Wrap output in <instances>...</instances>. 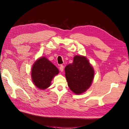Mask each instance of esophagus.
Wrapping results in <instances>:
<instances>
[{"mask_svg":"<svg viewBox=\"0 0 129 129\" xmlns=\"http://www.w3.org/2000/svg\"><path fill=\"white\" fill-rule=\"evenodd\" d=\"M60 70L61 72H62L63 71H64V66H63V65H60Z\"/></svg>","mask_w":129,"mask_h":129,"instance_id":"1","label":"esophagus"}]
</instances>
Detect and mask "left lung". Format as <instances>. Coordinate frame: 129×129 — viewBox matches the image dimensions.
Segmentation results:
<instances>
[{
    "instance_id": "8db88e82",
    "label": "left lung",
    "mask_w": 129,
    "mask_h": 129,
    "mask_svg": "<svg viewBox=\"0 0 129 129\" xmlns=\"http://www.w3.org/2000/svg\"><path fill=\"white\" fill-rule=\"evenodd\" d=\"M68 85L77 95L85 92L90 87L94 78V69L86 57L76 55L71 64L65 68Z\"/></svg>"
}]
</instances>
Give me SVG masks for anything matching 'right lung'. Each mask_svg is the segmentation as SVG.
Instances as JSON below:
<instances>
[{
    "instance_id": "add662e5",
    "label": "right lung",
    "mask_w": 129,
    "mask_h": 129,
    "mask_svg": "<svg viewBox=\"0 0 129 129\" xmlns=\"http://www.w3.org/2000/svg\"><path fill=\"white\" fill-rule=\"evenodd\" d=\"M59 73L58 69L45 56L37 59L33 65L31 77L34 85L40 90L51 86L53 77Z\"/></svg>"
}]
</instances>
